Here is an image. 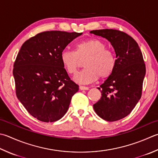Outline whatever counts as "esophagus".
Masks as SVG:
<instances>
[{"label":"esophagus","mask_w":158,"mask_h":158,"mask_svg":"<svg viewBox=\"0 0 158 158\" xmlns=\"http://www.w3.org/2000/svg\"><path fill=\"white\" fill-rule=\"evenodd\" d=\"M79 88L80 90H89V87H85V86H80Z\"/></svg>","instance_id":"esophagus-1"}]
</instances>
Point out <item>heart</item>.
<instances>
[{"label":"heart","instance_id":"1","mask_svg":"<svg viewBox=\"0 0 158 158\" xmlns=\"http://www.w3.org/2000/svg\"><path fill=\"white\" fill-rule=\"evenodd\" d=\"M76 51L64 49L60 54L62 64L68 73L74 74L80 65V60L86 58L84 69L74 76V81L87 84L99 78L106 79L115 67V58L106 44L98 39H89L76 44Z\"/></svg>","mask_w":158,"mask_h":158}]
</instances>
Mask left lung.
Masks as SVG:
<instances>
[{
  "label": "left lung",
  "instance_id": "8db88e82",
  "mask_svg": "<svg viewBox=\"0 0 158 158\" xmlns=\"http://www.w3.org/2000/svg\"><path fill=\"white\" fill-rule=\"evenodd\" d=\"M90 33L106 38L116 54L114 72L98 87L100 99L94 105L97 115L114 122L129 115L142 96L146 67L138 43L123 31L105 29Z\"/></svg>",
  "mask_w": 158,
  "mask_h": 158
}]
</instances>
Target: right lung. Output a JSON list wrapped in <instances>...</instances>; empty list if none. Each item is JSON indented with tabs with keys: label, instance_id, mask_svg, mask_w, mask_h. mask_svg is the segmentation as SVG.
<instances>
[{
	"label": "right lung",
	"instance_id": "1",
	"mask_svg": "<svg viewBox=\"0 0 158 158\" xmlns=\"http://www.w3.org/2000/svg\"><path fill=\"white\" fill-rule=\"evenodd\" d=\"M82 33L47 31L23 44L14 64L18 99L33 117L53 123L66 114L78 85L60 60L67 44Z\"/></svg>",
	"mask_w": 158,
	"mask_h": 158
}]
</instances>
